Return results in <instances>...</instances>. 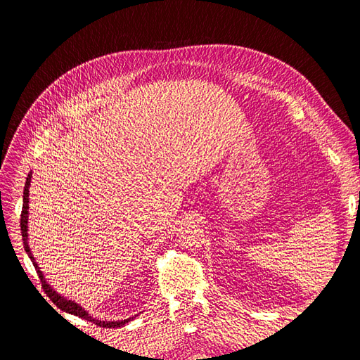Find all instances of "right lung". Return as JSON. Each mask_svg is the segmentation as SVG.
Wrapping results in <instances>:
<instances>
[{
  "instance_id": "obj_1",
  "label": "right lung",
  "mask_w": 360,
  "mask_h": 360,
  "mask_svg": "<svg viewBox=\"0 0 360 360\" xmlns=\"http://www.w3.org/2000/svg\"><path fill=\"white\" fill-rule=\"evenodd\" d=\"M30 183H31V172L28 174L27 181H25V188H24V204H22V213H20V231H22L24 248H25V250H27L28 257L31 258L32 264H34V267H36V270H37V275H39V278H40L43 291L46 292V296H48V297L53 302V304H56V307L60 308L61 311L73 314V315H76V317H81V319L89 320V321H91V323L97 324V326H101V328H110V329H111V328H120V326H124L126 323H129L132 319L122 320V321H101V320H96V319L91 317V315H89V312H85V309H82L78 303H75V302H72V300H68V299H64V297L58 296V294L51 288V285L46 284V281H45V278H43L41 271L39 270V266L36 264L34 257L31 255L30 246H28V243H27V238H28V234H27V228H28V226H27V224H28V192H30L28 188H30Z\"/></svg>"
}]
</instances>
